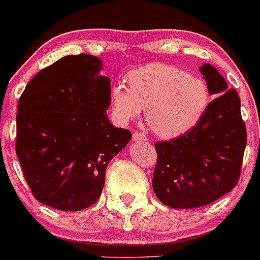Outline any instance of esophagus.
Masks as SVG:
<instances>
[{"instance_id":"obj_1","label":"esophagus","mask_w":260,"mask_h":260,"mask_svg":"<svg viewBox=\"0 0 260 260\" xmlns=\"http://www.w3.org/2000/svg\"><path fill=\"white\" fill-rule=\"evenodd\" d=\"M133 141L135 142H139V141H148L147 139V136L144 135V133H141V132H135L132 136Z\"/></svg>"}]
</instances>
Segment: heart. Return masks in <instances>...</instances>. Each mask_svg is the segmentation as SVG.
Masks as SVG:
<instances>
[{
  "label": "heart",
  "mask_w": 260,
  "mask_h": 260,
  "mask_svg": "<svg viewBox=\"0 0 260 260\" xmlns=\"http://www.w3.org/2000/svg\"><path fill=\"white\" fill-rule=\"evenodd\" d=\"M129 87L117 82L110 99L117 119L127 122L144 107L145 121L156 136L175 138L201 121L209 107L206 82L172 65L147 64L131 71Z\"/></svg>",
  "instance_id": "heart-1"
}]
</instances>
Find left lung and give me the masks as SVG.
<instances>
[{
	"instance_id": "left-lung-1",
	"label": "left lung",
	"mask_w": 260,
	"mask_h": 260,
	"mask_svg": "<svg viewBox=\"0 0 260 260\" xmlns=\"http://www.w3.org/2000/svg\"><path fill=\"white\" fill-rule=\"evenodd\" d=\"M212 101L201 121L178 138L155 143L158 153L153 190L173 209H196L216 201L236 186L247 144L241 100L228 90L215 67L204 64Z\"/></svg>"
}]
</instances>
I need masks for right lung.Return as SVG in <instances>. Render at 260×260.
<instances>
[{
    "label": "right lung",
    "mask_w": 260,
    "mask_h": 260,
    "mask_svg": "<svg viewBox=\"0 0 260 260\" xmlns=\"http://www.w3.org/2000/svg\"><path fill=\"white\" fill-rule=\"evenodd\" d=\"M90 54L67 55L39 71L18 101L16 154L34 198L61 211L92 206L108 162L132 138L106 111L110 78Z\"/></svg>",
    "instance_id": "obj_1"
}]
</instances>
